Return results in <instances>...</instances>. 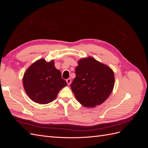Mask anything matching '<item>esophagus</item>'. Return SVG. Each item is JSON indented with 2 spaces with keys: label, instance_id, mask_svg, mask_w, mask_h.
Instances as JSON below:
<instances>
[{
  "label": "esophagus",
  "instance_id": "obj_1",
  "mask_svg": "<svg viewBox=\"0 0 148 148\" xmlns=\"http://www.w3.org/2000/svg\"><path fill=\"white\" fill-rule=\"evenodd\" d=\"M66 82L67 84H68L69 85V84L71 83V80L70 78H69V79H67L66 80Z\"/></svg>",
  "mask_w": 148,
  "mask_h": 148
}]
</instances>
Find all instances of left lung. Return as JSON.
I'll return each instance as SVG.
<instances>
[{"label":"left lung","instance_id":"left-lung-1","mask_svg":"<svg viewBox=\"0 0 148 148\" xmlns=\"http://www.w3.org/2000/svg\"><path fill=\"white\" fill-rule=\"evenodd\" d=\"M75 74L70 87L76 99L85 107H93L101 104L113 90L115 82L113 71L92 57L80 60Z\"/></svg>","mask_w":148,"mask_h":148}]
</instances>
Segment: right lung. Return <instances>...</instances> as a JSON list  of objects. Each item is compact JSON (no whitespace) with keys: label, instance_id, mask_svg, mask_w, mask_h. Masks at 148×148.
<instances>
[{"label":"right lung","instance_id":"add662e5","mask_svg":"<svg viewBox=\"0 0 148 148\" xmlns=\"http://www.w3.org/2000/svg\"><path fill=\"white\" fill-rule=\"evenodd\" d=\"M23 83L28 96L41 104L52 102L60 89L66 85L53 61L47 62L44 59L35 62L29 67L24 75Z\"/></svg>","mask_w":148,"mask_h":148}]
</instances>
